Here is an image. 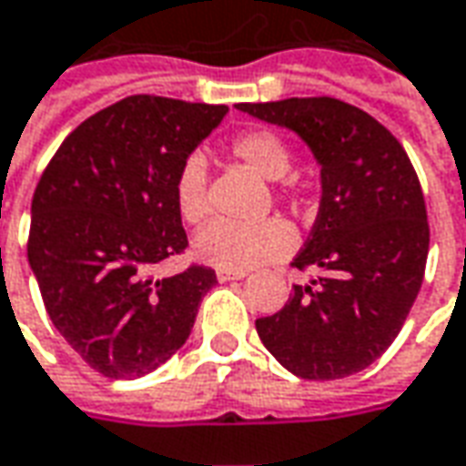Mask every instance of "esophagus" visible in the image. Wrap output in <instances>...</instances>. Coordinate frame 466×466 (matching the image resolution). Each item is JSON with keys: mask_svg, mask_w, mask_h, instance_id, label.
Instances as JSON below:
<instances>
[{"mask_svg": "<svg viewBox=\"0 0 466 466\" xmlns=\"http://www.w3.org/2000/svg\"><path fill=\"white\" fill-rule=\"evenodd\" d=\"M245 273H237V270H217V280L219 283H229V280H242Z\"/></svg>", "mask_w": 466, "mask_h": 466, "instance_id": "obj_1", "label": "esophagus"}]
</instances>
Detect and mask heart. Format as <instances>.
<instances>
[{"label":"heart","instance_id":"1","mask_svg":"<svg viewBox=\"0 0 466 466\" xmlns=\"http://www.w3.org/2000/svg\"><path fill=\"white\" fill-rule=\"evenodd\" d=\"M232 155L242 160L259 178H283L290 167V147L288 142L268 127H252L239 132L232 140ZM275 191L288 196V186H278ZM173 198L180 219L186 224H204L211 211L208 204V170L201 155H188L180 163L173 180ZM296 245V234L280 219H262L255 224H232L214 221L196 237L193 252L207 265L219 270L245 273L262 262L286 258Z\"/></svg>","mask_w":466,"mask_h":466}]
</instances>
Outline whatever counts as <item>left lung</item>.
I'll use <instances>...</instances> for the list:
<instances>
[{
    "mask_svg": "<svg viewBox=\"0 0 466 466\" xmlns=\"http://www.w3.org/2000/svg\"><path fill=\"white\" fill-rule=\"evenodd\" d=\"M299 132L321 163V207L293 268L309 286L255 321L268 352L303 380L362 372L398 337L419 296L429 219L403 145L362 109L331 96L237 104Z\"/></svg>",
    "mask_w": 466,
    "mask_h": 466,
    "instance_id": "8db88e82",
    "label": "left lung"
}]
</instances>
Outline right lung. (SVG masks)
I'll use <instances>...</instances> for the list:
<instances>
[{"mask_svg": "<svg viewBox=\"0 0 466 466\" xmlns=\"http://www.w3.org/2000/svg\"><path fill=\"white\" fill-rule=\"evenodd\" d=\"M227 114L135 94L63 140L37 180L27 259L53 326L104 378H142L178 352L217 273L155 278L188 237L173 180Z\"/></svg>", "mask_w": 466, "mask_h": 466, "instance_id": "obj_1", "label": "right lung"}]
</instances>
